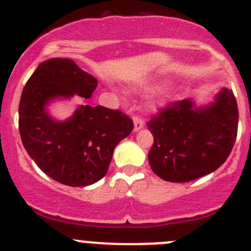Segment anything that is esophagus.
Segmentation results:
<instances>
[{"mask_svg": "<svg viewBox=\"0 0 251 251\" xmlns=\"http://www.w3.org/2000/svg\"><path fill=\"white\" fill-rule=\"evenodd\" d=\"M133 124H135V131H136V132H137V131H140L141 128L144 126L143 119H142L141 116H138V115L133 116Z\"/></svg>", "mask_w": 251, "mask_h": 251, "instance_id": "34e87169", "label": "esophagus"}]
</instances>
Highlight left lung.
I'll list each match as a JSON object with an SVG mask.
<instances>
[{
  "label": "left lung",
  "instance_id": "obj_1",
  "mask_svg": "<svg viewBox=\"0 0 251 251\" xmlns=\"http://www.w3.org/2000/svg\"><path fill=\"white\" fill-rule=\"evenodd\" d=\"M147 127L154 137L148 153L154 174L169 182H188L214 173L228 158L238 131V105L232 90L222 88L214 102L197 107L174 102Z\"/></svg>",
  "mask_w": 251,
  "mask_h": 251
}]
</instances>
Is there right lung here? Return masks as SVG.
I'll list each match as a JSON object with an SVG mask.
<instances>
[{
	"label": "right lung",
	"mask_w": 251,
	"mask_h": 251,
	"mask_svg": "<svg viewBox=\"0 0 251 251\" xmlns=\"http://www.w3.org/2000/svg\"><path fill=\"white\" fill-rule=\"evenodd\" d=\"M97 78L65 58L42 62L23 88L19 103V132L23 146L36 165L59 183L83 187L107 174L114 148L133 130V123L120 110L78 105L65 121L48 114L57 98L75 95L88 100Z\"/></svg>",
	"instance_id": "add662e5"
}]
</instances>
